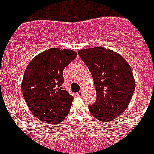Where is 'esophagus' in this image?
I'll list each match as a JSON object with an SVG mask.
<instances>
[{"instance_id":"34e87169","label":"esophagus","mask_w":154,"mask_h":154,"mask_svg":"<svg viewBox=\"0 0 154 154\" xmlns=\"http://www.w3.org/2000/svg\"><path fill=\"white\" fill-rule=\"evenodd\" d=\"M83 95V92L82 91H80V92H79L78 93H77V96H82Z\"/></svg>"}]
</instances>
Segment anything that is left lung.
<instances>
[{
    "instance_id": "8db88e82",
    "label": "left lung",
    "mask_w": 154,
    "mask_h": 154,
    "mask_svg": "<svg viewBox=\"0 0 154 154\" xmlns=\"http://www.w3.org/2000/svg\"><path fill=\"white\" fill-rule=\"evenodd\" d=\"M93 78L96 100L89 106L90 113L109 122L123 113L133 97L135 80L130 65L119 54L103 47L78 51Z\"/></svg>"
}]
</instances>
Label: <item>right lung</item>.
I'll return each instance as SVG.
<instances>
[{
    "instance_id": "right-lung-1",
    "label": "right lung",
    "mask_w": 154,
    "mask_h": 154,
    "mask_svg": "<svg viewBox=\"0 0 154 154\" xmlns=\"http://www.w3.org/2000/svg\"><path fill=\"white\" fill-rule=\"evenodd\" d=\"M76 56L70 49L51 48L27 66L21 83L23 96L30 111L43 123L57 124L69 114L73 97L62 87L63 70Z\"/></svg>"
}]
</instances>
